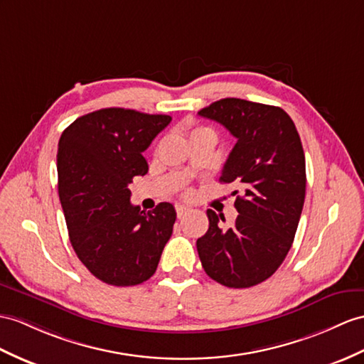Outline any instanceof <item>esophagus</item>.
Masks as SVG:
<instances>
[{"instance_id": "34e87169", "label": "esophagus", "mask_w": 364, "mask_h": 364, "mask_svg": "<svg viewBox=\"0 0 364 364\" xmlns=\"http://www.w3.org/2000/svg\"><path fill=\"white\" fill-rule=\"evenodd\" d=\"M190 211V207H185V205H176V213H177V218H183L187 213Z\"/></svg>"}]
</instances>
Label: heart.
Segmentation results:
<instances>
[{
	"label": "heart",
	"mask_w": 364,
	"mask_h": 364,
	"mask_svg": "<svg viewBox=\"0 0 364 364\" xmlns=\"http://www.w3.org/2000/svg\"><path fill=\"white\" fill-rule=\"evenodd\" d=\"M202 131H207V132H211L208 128H198V129H194L193 131V134H194V132H202Z\"/></svg>",
	"instance_id": "obj_1"
}]
</instances>
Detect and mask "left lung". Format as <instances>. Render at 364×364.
<instances>
[{
	"instance_id": "obj_1",
	"label": "left lung",
	"mask_w": 364,
	"mask_h": 364,
	"mask_svg": "<svg viewBox=\"0 0 364 364\" xmlns=\"http://www.w3.org/2000/svg\"><path fill=\"white\" fill-rule=\"evenodd\" d=\"M236 137L220 182L236 183L232 227L207 210L210 225L198 239L202 267L232 289L259 284L278 270L290 250L306 196V159L295 123L278 106L223 99L198 112Z\"/></svg>"
}]
</instances>
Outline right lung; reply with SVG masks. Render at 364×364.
Masks as SVG:
<instances>
[{"mask_svg": "<svg viewBox=\"0 0 364 364\" xmlns=\"http://www.w3.org/2000/svg\"><path fill=\"white\" fill-rule=\"evenodd\" d=\"M170 115L105 108L82 115L58 141V196L78 259L109 286H137L154 274L171 237L176 210L131 205L128 185L148 173L145 149Z\"/></svg>", "mask_w": 364, "mask_h": 364, "instance_id": "obj_1", "label": "right lung"}]
</instances>
